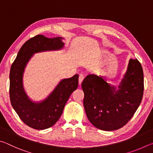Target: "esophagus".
Segmentation results:
<instances>
[{
	"label": "esophagus",
	"instance_id": "1",
	"mask_svg": "<svg viewBox=\"0 0 153 153\" xmlns=\"http://www.w3.org/2000/svg\"><path fill=\"white\" fill-rule=\"evenodd\" d=\"M84 75L80 74L79 76V85H81L82 82L83 80H84Z\"/></svg>",
	"mask_w": 153,
	"mask_h": 153
}]
</instances>
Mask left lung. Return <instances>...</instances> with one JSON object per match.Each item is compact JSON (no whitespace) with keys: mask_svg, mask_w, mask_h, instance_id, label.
Returning <instances> with one entry per match:
<instances>
[{"mask_svg":"<svg viewBox=\"0 0 153 153\" xmlns=\"http://www.w3.org/2000/svg\"><path fill=\"white\" fill-rule=\"evenodd\" d=\"M82 87L84 92V107L90 123L102 130L118 129L131 120L142 101L144 92L142 65L137 59H131L117 88L94 74L86 76Z\"/></svg>","mask_w":153,"mask_h":153,"instance_id":"1","label":"left lung"}]
</instances>
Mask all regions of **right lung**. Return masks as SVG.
<instances>
[{
    "label": "right lung",
    "instance_id": "1",
    "mask_svg": "<svg viewBox=\"0 0 153 153\" xmlns=\"http://www.w3.org/2000/svg\"><path fill=\"white\" fill-rule=\"evenodd\" d=\"M62 38H48L43 35L31 38L22 46L10 70L9 97L12 107L23 122L36 129L53 126L60 118L69 97L78 86V74L59 83L44 101L35 103L27 98L22 84L25 67L33 53L57 50L64 45Z\"/></svg>",
    "mask_w": 153,
    "mask_h": 153
}]
</instances>
